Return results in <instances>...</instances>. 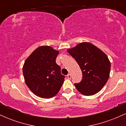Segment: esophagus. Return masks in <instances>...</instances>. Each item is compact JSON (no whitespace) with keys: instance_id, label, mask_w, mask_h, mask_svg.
<instances>
[{"instance_id":"obj_1","label":"esophagus","mask_w":126,"mask_h":126,"mask_svg":"<svg viewBox=\"0 0 126 126\" xmlns=\"http://www.w3.org/2000/svg\"><path fill=\"white\" fill-rule=\"evenodd\" d=\"M67 77L68 79H71V75H70V74H68L67 75Z\"/></svg>"}]
</instances>
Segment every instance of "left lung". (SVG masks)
<instances>
[{
  "mask_svg": "<svg viewBox=\"0 0 126 126\" xmlns=\"http://www.w3.org/2000/svg\"><path fill=\"white\" fill-rule=\"evenodd\" d=\"M81 69L82 79L75 86L82 95H93L104 86L110 76L111 63L102 50L90 43L83 42L67 50Z\"/></svg>",
  "mask_w": 126,
  "mask_h": 126,
  "instance_id": "8db88e82",
  "label": "left lung"
}]
</instances>
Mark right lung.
<instances>
[{
	"label": "right lung",
	"mask_w": 126,
	"mask_h": 126,
	"mask_svg": "<svg viewBox=\"0 0 126 126\" xmlns=\"http://www.w3.org/2000/svg\"><path fill=\"white\" fill-rule=\"evenodd\" d=\"M59 53L50 46H40L25 60L22 68L25 82L39 97H53L63 84L64 76L56 62Z\"/></svg>",
	"instance_id": "1"
}]
</instances>
